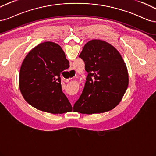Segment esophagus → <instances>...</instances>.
I'll return each mask as SVG.
<instances>
[{"instance_id": "34e87169", "label": "esophagus", "mask_w": 156, "mask_h": 156, "mask_svg": "<svg viewBox=\"0 0 156 156\" xmlns=\"http://www.w3.org/2000/svg\"><path fill=\"white\" fill-rule=\"evenodd\" d=\"M69 72H75V71H74V70L73 69H70V71H69ZM74 76H76V74H74Z\"/></svg>"}]
</instances>
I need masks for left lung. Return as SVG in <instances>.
<instances>
[{
    "label": "left lung",
    "instance_id": "obj_1",
    "mask_svg": "<svg viewBox=\"0 0 156 156\" xmlns=\"http://www.w3.org/2000/svg\"><path fill=\"white\" fill-rule=\"evenodd\" d=\"M79 57L88 74L73 112L93 114L115 108L128 85V70L121 55L109 43L93 39L84 45Z\"/></svg>",
    "mask_w": 156,
    "mask_h": 156
}]
</instances>
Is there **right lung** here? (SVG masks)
I'll return each instance as SVG.
<instances>
[{"mask_svg":"<svg viewBox=\"0 0 156 156\" xmlns=\"http://www.w3.org/2000/svg\"><path fill=\"white\" fill-rule=\"evenodd\" d=\"M69 67L62 47L54 42L39 44L24 59L19 89L24 100L41 111L62 114L72 105L62 90L60 74Z\"/></svg>","mask_w":156,"mask_h":156,"instance_id":"add662e5","label":"right lung"}]
</instances>
